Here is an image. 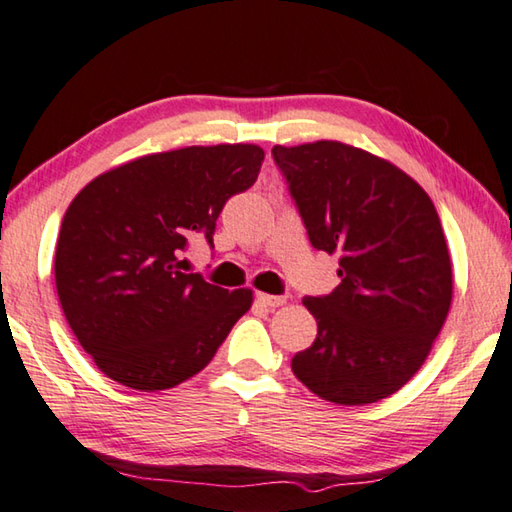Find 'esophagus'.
Wrapping results in <instances>:
<instances>
[{"label":"esophagus","instance_id":"esophagus-1","mask_svg":"<svg viewBox=\"0 0 512 512\" xmlns=\"http://www.w3.org/2000/svg\"><path fill=\"white\" fill-rule=\"evenodd\" d=\"M256 299L267 308H279V306H285V301H288L285 297H274V294H265V292H258Z\"/></svg>","mask_w":512,"mask_h":512}]
</instances>
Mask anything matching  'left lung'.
<instances>
[{
	"mask_svg": "<svg viewBox=\"0 0 512 512\" xmlns=\"http://www.w3.org/2000/svg\"><path fill=\"white\" fill-rule=\"evenodd\" d=\"M312 247L342 283L306 297L317 339L292 371L335 405H371L425 364L452 306V258L434 202L391 161L342 141L274 146Z\"/></svg>",
	"mask_w": 512,
	"mask_h": 512,
	"instance_id": "1",
	"label": "left lung"
}]
</instances>
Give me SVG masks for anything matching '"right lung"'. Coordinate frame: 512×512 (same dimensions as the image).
Instances as JSON below:
<instances>
[{
    "mask_svg": "<svg viewBox=\"0 0 512 512\" xmlns=\"http://www.w3.org/2000/svg\"><path fill=\"white\" fill-rule=\"evenodd\" d=\"M265 152L220 143L152 152L94 177L62 218L56 290L69 328L107 378L164 391L200 373L254 303L184 272L188 242L213 245L231 195Z\"/></svg>",
    "mask_w": 512,
    "mask_h": 512,
    "instance_id": "add662e5",
    "label": "right lung"
}]
</instances>
